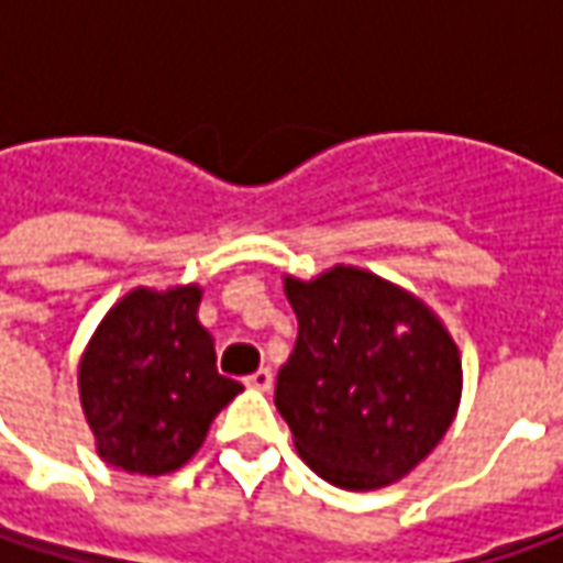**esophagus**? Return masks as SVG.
<instances>
[{
    "instance_id": "1",
    "label": "esophagus",
    "mask_w": 563,
    "mask_h": 563,
    "mask_svg": "<svg viewBox=\"0 0 563 563\" xmlns=\"http://www.w3.org/2000/svg\"><path fill=\"white\" fill-rule=\"evenodd\" d=\"M250 388H256V391H272V385H275V376H272V369H256L253 376H247Z\"/></svg>"
}]
</instances>
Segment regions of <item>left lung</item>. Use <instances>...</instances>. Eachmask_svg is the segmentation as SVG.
<instances>
[{
	"instance_id": "1",
	"label": "left lung",
	"mask_w": 563,
	"mask_h": 563,
	"mask_svg": "<svg viewBox=\"0 0 563 563\" xmlns=\"http://www.w3.org/2000/svg\"><path fill=\"white\" fill-rule=\"evenodd\" d=\"M297 341L275 407L297 454L338 488L398 483L442 442L461 404V354L420 297L357 266L285 278Z\"/></svg>"
}]
</instances>
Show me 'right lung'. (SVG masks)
Wrapping results in <instances>:
<instances>
[{
	"instance_id": "right-lung-1",
	"label": "right lung",
	"mask_w": 563,
	"mask_h": 563,
	"mask_svg": "<svg viewBox=\"0 0 563 563\" xmlns=\"http://www.w3.org/2000/svg\"><path fill=\"white\" fill-rule=\"evenodd\" d=\"M203 291L134 288L90 338L77 388L99 457L141 476L185 466L219 410L244 391L219 376L212 338L197 319Z\"/></svg>"
}]
</instances>
